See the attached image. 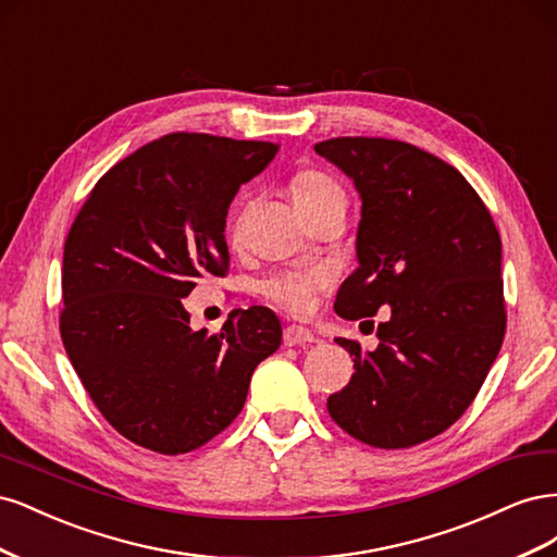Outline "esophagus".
Listing matches in <instances>:
<instances>
[{"instance_id":"1","label":"esophagus","mask_w":557,"mask_h":557,"mask_svg":"<svg viewBox=\"0 0 557 557\" xmlns=\"http://www.w3.org/2000/svg\"><path fill=\"white\" fill-rule=\"evenodd\" d=\"M315 336L299 325H288L283 330V344L285 346H305V344H313Z\"/></svg>"}]
</instances>
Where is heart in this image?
Masks as SVG:
<instances>
[{
  "label": "heart",
  "mask_w": 557,
  "mask_h": 557,
  "mask_svg": "<svg viewBox=\"0 0 557 557\" xmlns=\"http://www.w3.org/2000/svg\"><path fill=\"white\" fill-rule=\"evenodd\" d=\"M290 195L295 199V205L305 213L327 205V201L346 199L339 181L320 170L297 172L290 178ZM237 218H234L232 230H237ZM327 283L330 276L323 267H293L262 278L260 295L283 311L305 315L311 311L315 295L327 288Z\"/></svg>",
  "instance_id": "1"
}]
</instances>
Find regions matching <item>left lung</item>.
Instances as JSON below:
<instances>
[{"instance_id":"obj_1","label":"left lung","mask_w":557,"mask_h":557,"mask_svg":"<svg viewBox=\"0 0 557 557\" xmlns=\"http://www.w3.org/2000/svg\"><path fill=\"white\" fill-rule=\"evenodd\" d=\"M362 199L358 262L336 293L346 320L376 315V350L334 339L352 358L332 420L374 448H409L448 430L491 372L507 330L502 239L467 178L407 141L336 137L315 144Z\"/></svg>"}]
</instances>
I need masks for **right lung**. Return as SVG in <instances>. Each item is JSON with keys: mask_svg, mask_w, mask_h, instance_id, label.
Wrapping results in <instances>:
<instances>
[{"mask_svg": "<svg viewBox=\"0 0 557 557\" xmlns=\"http://www.w3.org/2000/svg\"><path fill=\"white\" fill-rule=\"evenodd\" d=\"M278 144L176 132L97 181L66 234L60 334L95 407L125 440L190 453L244 409L256 367L281 346L264 307L218 334L183 307L199 278L225 276V218Z\"/></svg>", "mask_w": 557, "mask_h": 557, "instance_id": "1", "label": "right lung"}]
</instances>
